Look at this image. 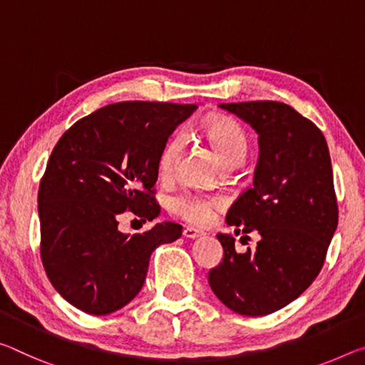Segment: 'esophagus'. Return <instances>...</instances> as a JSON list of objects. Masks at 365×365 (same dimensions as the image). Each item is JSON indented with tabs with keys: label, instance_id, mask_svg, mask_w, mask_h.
<instances>
[{
	"label": "esophagus",
	"instance_id": "esophagus-1",
	"mask_svg": "<svg viewBox=\"0 0 365 365\" xmlns=\"http://www.w3.org/2000/svg\"><path fill=\"white\" fill-rule=\"evenodd\" d=\"M201 235H203V232H201V230H198V229H195V227H185L183 229V237H185V239L195 240V239H198V237H201Z\"/></svg>",
	"mask_w": 365,
	"mask_h": 365
}]
</instances>
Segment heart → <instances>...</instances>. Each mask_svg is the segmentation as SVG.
<instances>
[{
    "mask_svg": "<svg viewBox=\"0 0 365 365\" xmlns=\"http://www.w3.org/2000/svg\"><path fill=\"white\" fill-rule=\"evenodd\" d=\"M203 135L216 153L224 167H237L242 164L248 151V140L245 131L234 120L216 118L205 125ZM183 141L180 135H173L160 149L158 159V170L160 175H169L182 154ZM222 201L217 196H205L196 193H180L172 200V210L178 216L193 224H205L210 221L214 207Z\"/></svg>",
    "mask_w": 365,
    "mask_h": 365,
    "instance_id": "1",
    "label": "heart"
}]
</instances>
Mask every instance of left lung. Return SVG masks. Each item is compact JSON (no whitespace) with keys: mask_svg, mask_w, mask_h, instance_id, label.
<instances>
[{"mask_svg":"<svg viewBox=\"0 0 365 365\" xmlns=\"http://www.w3.org/2000/svg\"><path fill=\"white\" fill-rule=\"evenodd\" d=\"M258 135L252 188L225 216L237 232L257 230V250L235 252L230 234H217L222 262L207 274L217 299L240 315L262 317L286 307L320 273L338 227V205L328 144L322 131L282 102L221 103Z\"/></svg>","mask_w":365,"mask_h":365,"instance_id":"1","label":"left lung"}]
</instances>
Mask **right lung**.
<instances>
[{
  "instance_id": "1",
  "label": "right lung",
  "mask_w": 365,
  "mask_h": 365,
  "mask_svg": "<svg viewBox=\"0 0 365 365\" xmlns=\"http://www.w3.org/2000/svg\"><path fill=\"white\" fill-rule=\"evenodd\" d=\"M196 106L120 102L76 121L60 138L38 188L42 262L51 284L91 315L117 312L141 291L149 259L180 239L182 225L120 232L131 211L144 222L160 214L153 188L160 149Z\"/></svg>"
}]
</instances>
